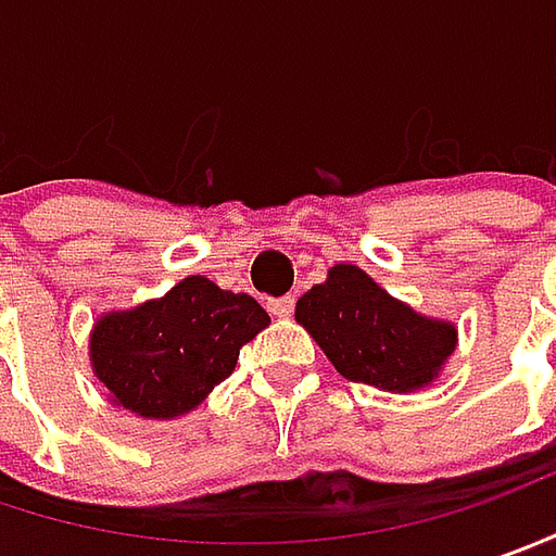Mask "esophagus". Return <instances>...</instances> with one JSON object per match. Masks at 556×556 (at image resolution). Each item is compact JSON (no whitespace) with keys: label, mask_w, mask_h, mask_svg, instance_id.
Segmentation results:
<instances>
[{"label":"esophagus","mask_w":556,"mask_h":556,"mask_svg":"<svg viewBox=\"0 0 556 556\" xmlns=\"http://www.w3.org/2000/svg\"><path fill=\"white\" fill-rule=\"evenodd\" d=\"M267 307H270V314H274V317H292V311H295V295H279V299H270Z\"/></svg>","instance_id":"1"}]
</instances>
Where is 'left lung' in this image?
Here are the masks:
<instances>
[{"label":"left lung","instance_id":"1","mask_svg":"<svg viewBox=\"0 0 556 556\" xmlns=\"http://www.w3.org/2000/svg\"><path fill=\"white\" fill-rule=\"evenodd\" d=\"M295 317L345 379L389 392L432 382L457 342L454 326L420 317L351 264L304 292Z\"/></svg>","mask_w":556,"mask_h":556}]
</instances>
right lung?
<instances>
[{
  "mask_svg": "<svg viewBox=\"0 0 556 556\" xmlns=\"http://www.w3.org/2000/svg\"><path fill=\"white\" fill-rule=\"evenodd\" d=\"M267 324L252 295L189 277L157 302L102 317L92 370L114 404L155 420L180 417L232 374L239 349Z\"/></svg>",
  "mask_w": 556,
  "mask_h": 556,
  "instance_id": "1",
  "label": "right lung"
}]
</instances>
